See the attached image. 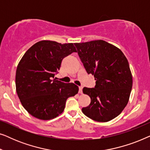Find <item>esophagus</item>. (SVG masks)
Returning <instances> with one entry per match:
<instances>
[{"mask_svg": "<svg viewBox=\"0 0 150 150\" xmlns=\"http://www.w3.org/2000/svg\"><path fill=\"white\" fill-rule=\"evenodd\" d=\"M79 93H83V87H79Z\"/></svg>", "mask_w": 150, "mask_h": 150, "instance_id": "obj_1", "label": "esophagus"}]
</instances>
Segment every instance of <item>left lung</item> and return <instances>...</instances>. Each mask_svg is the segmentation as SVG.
<instances>
[{
    "label": "left lung",
    "instance_id": "1",
    "mask_svg": "<svg viewBox=\"0 0 150 150\" xmlns=\"http://www.w3.org/2000/svg\"><path fill=\"white\" fill-rule=\"evenodd\" d=\"M74 45L87 72L96 81L94 88H83L91 103L82 111L96 122L112 120L122 112L130 98L132 76L128 61L120 49L104 40Z\"/></svg>",
    "mask_w": 150,
    "mask_h": 150
}]
</instances>
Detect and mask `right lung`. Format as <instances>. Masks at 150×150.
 <instances>
[{"label": "right lung", "mask_w": 150, "mask_h": 150, "mask_svg": "<svg viewBox=\"0 0 150 150\" xmlns=\"http://www.w3.org/2000/svg\"><path fill=\"white\" fill-rule=\"evenodd\" d=\"M75 52L72 43L43 40L22 57L16 69V92L22 105L32 116L42 120L57 117L64 110L67 98L78 93L79 87L74 83L54 79L63 59Z\"/></svg>", "instance_id": "add662e5"}]
</instances>
